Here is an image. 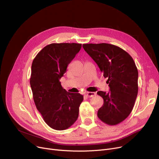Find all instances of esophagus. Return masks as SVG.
I'll return each instance as SVG.
<instances>
[{"mask_svg": "<svg viewBox=\"0 0 159 159\" xmlns=\"http://www.w3.org/2000/svg\"><path fill=\"white\" fill-rule=\"evenodd\" d=\"M96 95V93L95 92H86V95L88 97H92L93 96H95Z\"/></svg>", "mask_w": 159, "mask_h": 159, "instance_id": "esophagus-1", "label": "esophagus"}]
</instances>
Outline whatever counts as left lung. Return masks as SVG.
I'll use <instances>...</instances> for the list:
<instances>
[{
  "mask_svg": "<svg viewBox=\"0 0 159 159\" xmlns=\"http://www.w3.org/2000/svg\"><path fill=\"white\" fill-rule=\"evenodd\" d=\"M83 48L108 78V93L99 91L104 104L97 113L99 119L110 126L126 119L131 113L138 94V70L131 55L110 44H84Z\"/></svg>",
  "mask_w": 159,
  "mask_h": 159,
  "instance_id": "obj_1",
  "label": "left lung"
}]
</instances>
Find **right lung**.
<instances>
[{"label":"right lung","instance_id":"right-lung-1","mask_svg":"<svg viewBox=\"0 0 159 159\" xmlns=\"http://www.w3.org/2000/svg\"><path fill=\"white\" fill-rule=\"evenodd\" d=\"M81 44L52 43L38 53L31 65L33 101L44 122L56 130L69 128L78 119L84 97L63 89L60 79L81 48Z\"/></svg>","mask_w":159,"mask_h":159}]
</instances>
